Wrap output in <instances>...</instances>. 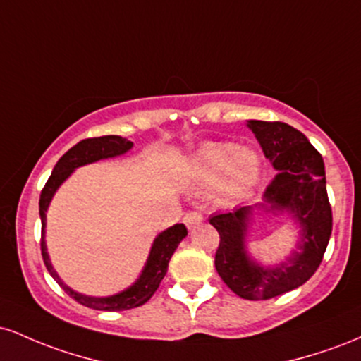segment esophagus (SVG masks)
Instances as JSON below:
<instances>
[{
    "label": "esophagus",
    "instance_id": "obj_1",
    "mask_svg": "<svg viewBox=\"0 0 361 361\" xmlns=\"http://www.w3.org/2000/svg\"><path fill=\"white\" fill-rule=\"evenodd\" d=\"M202 221H204V217H202V214H198V212H188V214H185V217H183L185 226L188 227L190 231L195 229L197 226H200Z\"/></svg>",
    "mask_w": 361,
    "mask_h": 361
}]
</instances>
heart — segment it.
Returning <instances> with one entry per match:
<instances>
[{
  "label": "heart",
  "instance_id": "obj_1",
  "mask_svg": "<svg viewBox=\"0 0 361 361\" xmlns=\"http://www.w3.org/2000/svg\"><path fill=\"white\" fill-rule=\"evenodd\" d=\"M261 176L259 154L234 142H207L190 161V181L195 188L217 186L224 200L247 197Z\"/></svg>",
  "mask_w": 361,
  "mask_h": 361
}]
</instances>
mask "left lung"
<instances>
[{
	"mask_svg": "<svg viewBox=\"0 0 361 361\" xmlns=\"http://www.w3.org/2000/svg\"><path fill=\"white\" fill-rule=\"evenodd\" d=\"M246 126L276 175L264 190L263 202L217 212L209 221L221 235L215 252L221 279L243 299L268 300L300 287L316 273L333 231V214L324 161L309 139L283 122L247 120ZM258 209L288 214L300 229L296 250L276 265H263L247 250V234Z\"/></svg>",
	"mask_w": 361,
	"mask_h": 361,
	"instance_id": "obj_1",
	"label": "left lung"
}]
</instances>
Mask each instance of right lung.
Returning a JSON list of instances; mask_svg holds the SVG:
<instances>
[{
    "label": "right lung",
    "mask_w": 361,
    "mask_h": 361,
    "mask_svg": "<svg viewBox=\"0 0 361 361\" xmlns=\"http://www.w3.org/2000/svg\"><path fill=\"white\" fill-rule=\"evenodd\" d=\"M134 147V142L126 137H120V135H103V137H93V139H85L81 142H78L76 146H73L66 152L64 156L57 161V164L54 166V171L51 178L45 183L42 193H40V202H39V212H40V221H42V258L45 267H47L49 273L52 275V279L61 285L68 295H71L74 300L80 302V304L86 305V307L94 309V310H128L139 307V305L146 304V302L154 295V292L159 287L161 280L164 279L168 271V263L171 259L173 252L176 251L178 244H180L188 234L186 227L183 224H175V226L168 227L166 231L159 233L152 241L151 251L146 259L140 275L135 279L132 285H128L127 288H123L122 292L114 293V295L106 297H93L86 295V293L76 292L71 287L64 283V280L61 279L59 273L56 271V268L52 267L51 256L47 252V244H45V222H47V209L51 205L54 195H56L59 186L73 175L74 169L86 166V164L97 163L102 159H110V157H117L126 154Z\"/></svg>",
    "instance_id": "obj_1"
}]
</instances>
